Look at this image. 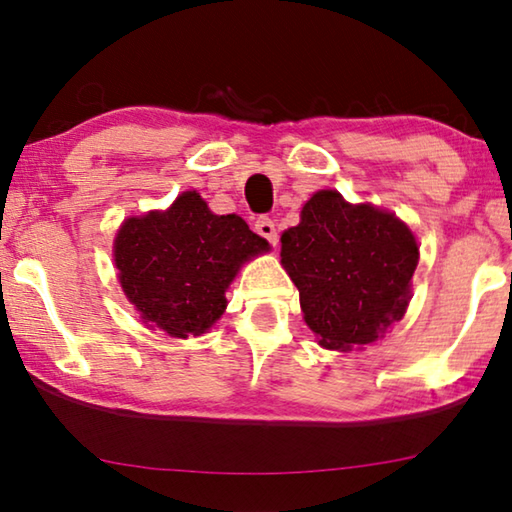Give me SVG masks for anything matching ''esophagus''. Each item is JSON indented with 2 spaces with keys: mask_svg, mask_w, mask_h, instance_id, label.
Segmentation results:
<instances>
[{
  "mask_svg": "<svg viewBox=\"0 0 512 512\" xmlns=\"http://www.w3.org/2000/svg\"><path fill=\"white\" fill-rule=\"evenodd\" d=\"M255 232L259 237H264L271 246L277 244L275 223H273V219H268V216H259V219H255Z\"/></svg>",
  "mask_w": 512,
  "mask_h": 512,
  "instance_id": "1",
  "label": "esophagus"
}]
</instances>
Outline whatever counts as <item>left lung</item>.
<instances>
[{"label": "left lung", "instance_id": "1", "mask_svg": "<svg viewBox=\"0 0 512 512\" xmlns=\"http://www.w3.org/2000/svg\"><path fill=\"white\" fill-rule=\"evenodd\" d=\"M280 255L305 323L329 350L372 343L400 320L418 266V244L400 219L332 189L309 198Z\"/></svg>", "mask_w": 512, "mask_h": 512}]
</instances>
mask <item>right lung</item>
I'll list each match as a JSON object with an SVG mask.
<instances>
[{
    "label": "right lung",
    "instance_id": "right-lung-1",
    "mask_svg": "<svg viewBox=\"0 0 512 512\" xmlns=\"http://www.w3.org/2000/svg\"><path fill=\"white\" fill-rule=\"evenodd\" d=\"M264 250L266 239L241 216H216L196 192H185L167 212L121 225L115 264L121 289L144 323L187 339L221 318L237 268Z\"/></svg>",
    "mask_w": 512,
    "mask_h": 512
}]
</instances>
